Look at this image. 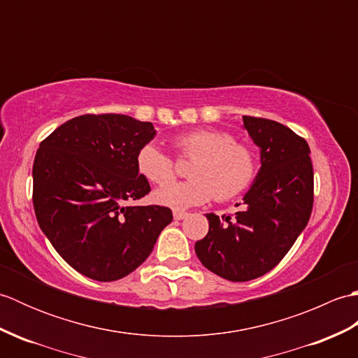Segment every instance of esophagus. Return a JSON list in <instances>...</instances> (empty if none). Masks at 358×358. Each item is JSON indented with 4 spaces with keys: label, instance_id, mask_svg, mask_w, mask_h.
<instances>
[{
    "label": "esophagus",
    "instance_id": "obj_1",
    "mask_svg": "<svg viewBox=\"0 0 358 358\" xmlns=\"http://www.w3.org/2000/svg\"><path fill=\"white\" fill-rule=\"evenodd\" d=\"M187 217L186 212H173V220H177V222H180V220H185Z\"/></svg>",
    "mask_w": 358,
    "mask_h": 358
}]
</instances>
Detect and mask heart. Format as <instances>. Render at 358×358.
I'll return each mask as SVG.
<instances>
[{
    "instance_id": "b5f03b06",
    "label": "heart",
    "mask_w": 358,
    "mask_h": 358,
    "mask_svg": "<svg viewBox=\"0 0 358 358\" xmlns=\"http://www.w3.org/2000/svg\"><path fill=\"white\" fill-rule=\"evenodd\" d=\"M183 157L194 158L189 181L169 183L154 192L155 203L173 210H186L217 200H231L249 187L255 177V157L232 135L214 129H194L173 140ZM136 169L150 183L164 185L173 177L172 158L157 143H146L135 158Z\"/></svg>"
}]
</instances>
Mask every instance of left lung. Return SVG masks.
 <instances>
[{
    "label": "left lung",
    "mask_w": 358,
    "mask_h": 358,
    "mask_svg": "<svg viewBox=\"0 0 358 358\" xmlns=\"http://www.w3.org/2000/svg\"><path fill=\"white\" fill-rule=\"evenodd\" d=\"M243 129L260 149V169L241 210L234 218L208 214L209 232L195 243L204 268L229 281L254 280L275 268L306 227L314 203L308 143L266 118L243 117Z\"/></svg>",
    "instance_id": "obj_1"
}]
</instances>
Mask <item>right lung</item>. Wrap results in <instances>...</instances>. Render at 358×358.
Masks as SVG:
<instances>
[{"label": "right lung", "mask_w": 358, "mask_h": 358, "mask_svg": "<svg viewBox=\"0 0 358 358\" xmlns=\"http://www.w3.org/2000/svg\"><path fill=\"white\" fill-rule=\"evenodd\" d=\"M155 135L149 121L104 113L66 121L40 144L32 169L38 224L83 275H129L172 222L169 208L126 204L150 191L135 158Z\"/></svg>", "instance_id": "1"}]
</instances>
